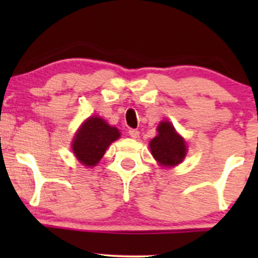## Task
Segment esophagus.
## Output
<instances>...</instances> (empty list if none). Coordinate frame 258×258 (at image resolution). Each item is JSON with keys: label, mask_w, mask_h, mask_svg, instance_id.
Segmentation results:
<instances>
[{"label": "esophagus", "mask_w": 258, "mask_h": 258, "mask_svg": "<svg viewBox=\"0 0 258 258\" xmlns=\"http://www.w3.org/2000/svg\"><path fill=\"white\" fill-rule=\"evenodd\" d=\"M128 133H130V136H131V137L135 138V139L139 137V131H138V130H133V128H131V130H130V131H128Z\"/></svg>", "instance_id": "obj_1"}]
</instances>
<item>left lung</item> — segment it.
<instances>
[{
  "label": "left lung",
  "mask_w": 258,
  "mask_h": 258,
  "mask_svg": "<svg viewBox=\"0 0 258 258\" xmlns=\"http://www.w3.org/2000/svg\"><path fill=\"white\" fill-rule=\"evenodd\" d=\"M150 150L160 165L176 166L184 159L185 142L168 121H162L158 127V136L150 142Z\"/></svg>",
  "instance_id": "1"
}]
</instances>
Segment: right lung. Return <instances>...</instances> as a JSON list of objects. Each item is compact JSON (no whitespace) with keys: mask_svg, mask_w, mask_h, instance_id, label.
I'll list each match as a JSON object with an SVG mask.
<instances>
[{"mask_svg":"<svg viewBox=\"0 0 258 258\" xmlns=\"http://www.w3.org/2000/svg\"><path fill=\"white\" fill-rule=\"evenodd\" d=\"M119 137V130L109 126L100 117H90L85 121L74 138V154L81 164L94 166L104 155L111 142Z\"/></svg>","mask_w":258,"mask_h":258,"instance_id":"obj_1","label":"right lung"}]
</instances>
